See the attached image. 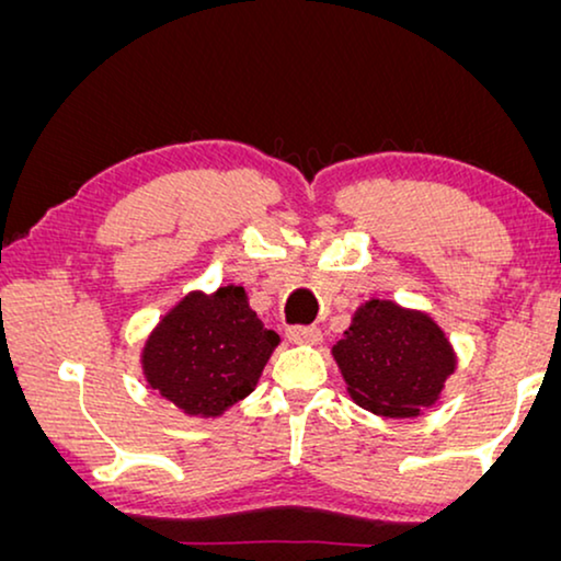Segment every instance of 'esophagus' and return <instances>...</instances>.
I'll return each instance as SVG.
<instances>
[{"instance_id": "1", "label": "esophagus", "mask_w": 561, "mask_h": 561, "mask_svg": "<svg viewBox=\"0 0 561 561\" xmlns=\"http://www.w3.org/2000/svg\"><path fill=\"white\" fill-rule=\"evenodd\" d=\"M286 336L290 344H317L321 340V332L317 327H288Z\"/></svg>"}]
</instances>
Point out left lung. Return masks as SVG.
I'll return each instance as SVG.
<instances>
[{
  "label": "left lung",
  "instance_id": "1",
  "mask_svg": "<svg viewBox=\"0 0 561 561\" xmlns=\"http://www.w3.org/2000/svg\"><path fill=\"white\" fill-rule=\"evenodd\" d=\"M347 393L365 411L413 419L436 405L457 370V352L426 311L370 298L332 347Z\"/></svg>",
  "mask_w": 561,
  "mask_h": 561
}]
</instances>
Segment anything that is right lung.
I'll return each mask as SVG.
<instances>
[{"mask_svg":"<svg viewBox=\"0 0 561 561\" xmlns=\"http://www.w3.org/2000/svg\"><path fill=\"white\" fill-rule=\"evenodd\" d=\"M278 342L242 286L191 290L148 334L140 365L148 386L175 409L217 419L255 390Z\"/></svg>","mask_w":561,"mask_h":561,"instance_id":"1","label":"right lung"}]
</instances>
